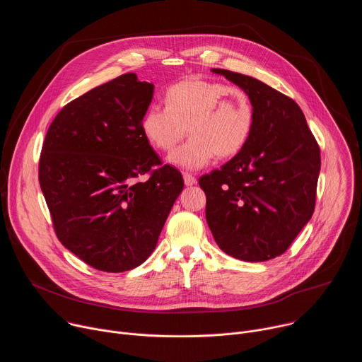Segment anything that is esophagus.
Instances as JSON below:
<instances>
[{
    "instance_id": "obj_1",
    "label": "esophagus",
    "mask_w": 362,
    "mask_h": 362,
    "mask_svg": "<svg viewBox=\"0 0 362 362\" xmlns=\"http://www.w3.org/2000/svg\"><path fill=\"white\" fill-rule=\"evenodd\" d=\"M183 180H185V185H186V186H193V185H196V177L192 176L190 173H183Z\"/></svg>"
}]
</instances>
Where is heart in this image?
Listing matches in <instances>:
<instances>
[{"instance_id":"obj_1","label":"heart","mask_w":362,"mask_h":362,"mask_svg":"<svg viewBox=\"0 0 362 362\" xmlns=\"http://www.w3.org/2000/svg\"><path fill=\"white\" fill-rule=\"evenodd\" d=\"M253 129L249 95L233 86L204 78H186L166 91V106L150 105L141 117V132L156 148L172 151L176 166L197 170L215 156L229 159L246 146Z\"/></svg>"}]
</instances>
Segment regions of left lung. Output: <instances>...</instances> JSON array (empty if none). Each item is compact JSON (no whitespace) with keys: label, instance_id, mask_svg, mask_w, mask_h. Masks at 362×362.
Returning <instances> with one entry per match:
<instances>
[{"label":"left lung","instance_id":"8db88e82","mask_svg":"<svg viewBox=\"0 0 362 362\" xmlns=\"http://www.w3.org/2000/svg\"><path fill=\"white\" fill-rule=\"evenodd\" d=\"M253 107L246 146L199 179L206 221L218 246L245 262L282 255L315 209L320 147L296 103L253 77L222 69Z\"/></svg>","mask_w":362,"mask_h":362}]
</instances>
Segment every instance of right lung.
Returning a JSON list of instances; mask_svg holds the SVG:
<instances>
[{
  "label": "right lung",
  "mask_w": 362,
  "mask_h": 362,
  "mask_svg": "<svg viewBox=\"0 0 362 362\" xmlns=\"http://www.w3.org/2000/svg\"><path fill=\"white\" fill-rule=\"evenodd\" d=\"M153 91L134 73L101 84L66 105L42 143L38 179L56 235L103 272L147 259L183 190L141 132Z\"/></svg>",
  "instance_id": "obj_1"
}]
</instances>
